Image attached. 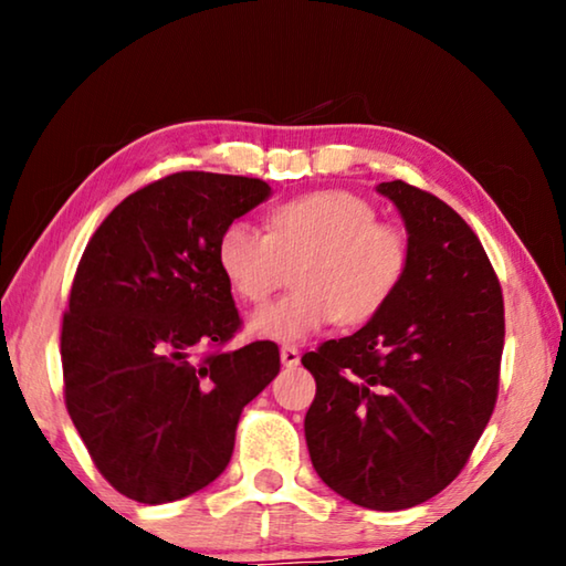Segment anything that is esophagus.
I'll list each match as a JSON object with an SVG mask.
<instances>
[{
	"mask_svg": "<svg viewBox=\"0 0 566 566\" xmlns=\"http://www.w3.org/2000/svg\"><path fill=\"white\" fill-rule=\"evenodd\" d=\"M280 359L284 367H296V364H300V349L292 347V344H284L280 349Z\"/></svg>",
	"mask_w": 566,
	"mask_h": 566,
	"instance_id": "1",
	"label": "esophagus"
}]
</instances>
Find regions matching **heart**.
<instances>
[{
  "label": "heart",
  "mask_w": 566,
  "mask_h": 566,
  "mask_svg": "<svg viewBox=\"0 0 566 566\" xmlns=\"http://www.w3.org/2000/svg\"><path fill=\"white\" fill-rule=\"evenodd\" d=\"M217 264L239 300L264 304L296 266L292 292L256 312L249 329L272 342H302L332 322L364 324L405 282L409 244L401 229L377 222L367 199L314 191L272 209L266 232L249 222L224 227Z\"/></svg>",
  "instance_id": "1"
}]
</instances>
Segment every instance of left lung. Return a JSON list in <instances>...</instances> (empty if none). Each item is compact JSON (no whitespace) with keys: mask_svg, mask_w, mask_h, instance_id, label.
<instances>
[{"mask_svg":"<svg viewBox=\"0 0 566 566\" xmlns=\"http://www.w3.org/2000/svg\"><path fill=\"white\" fill-rule=\"evenodd\" d=\"M377 191L405 219L409 270L377 317L302 357L317 381L304 437L329 490L397 512L452 484L482 437L500 391L504 302L452 207L401 179Z\"/></svg>","mask_w":566,"mask_h":566,"instance_id":"obj_1","label":"left lung"}]
</instances>
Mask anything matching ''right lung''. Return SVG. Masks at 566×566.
I'll list each match as a JSON object with an SVG mask.
<instances>
[{
    "label": "right lung",
    "mask_w": 566,
    "mask_h": 566,
    "mask_svg": "<svg viewBox=\"0 0 566 566\" xmlns=\"http://www.w3.org/2000/svg\"><path fill=\"white\" fill-rule=\"evenodd\" d=\"M270 195L262 179L177 171L114 207L84 249L62 322L64 401L92 462L134 502L212 484L242 409L280 375L274 342L219 352L242 327L219 234Z\"/></svg>",
    "instance_id": "obj_1"
}]
</instances>
